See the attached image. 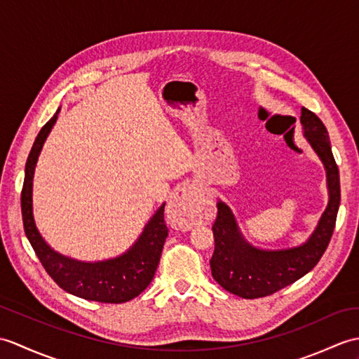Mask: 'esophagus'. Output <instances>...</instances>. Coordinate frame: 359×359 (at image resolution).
I'll use <instances>...</instances> for the list:
<instances>
[{"mask_svg":"<svg viewBox=\"0 0 359 359\" xmlns=\"http://www.w3.org/2000/svg\"><path fill=\"white\" fill-rule=\"evenodd\" d=\"M197 208L198 191L194 187L180 188L168 203V219L172 226L183 231L193 228L196 224Z\"/></svg>","mask_w":359,"mask_h":359,"instance_id":"1","label":"esophagus"}]
</instances>
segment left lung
Returning a JSON list of instances; mask_svg holds the SVG:
<instances>
[{
  "mask_svg": "<svg viewBox=\"0 0 359 359\" xmlns=\"http://www.w3.org/2000/svg\"><path fill=\"white\" fill-rule=\"evenodd\" d=\"M302 123L304 136L326 166L329 205L315 232L303 246L286 251H262L246 243L231 210L219 202L217 217L212 224L215 245L210 264L214 280L231 294L243 298L272 295L312 271L329 246L341 200L339 171L321 119L303 107Z\"/></svg>",
  "mask_w": 359,
  "mask_h": 359,
  "instance_id": "left-lung-1",
  "label": "left lung"
}]
</instances>
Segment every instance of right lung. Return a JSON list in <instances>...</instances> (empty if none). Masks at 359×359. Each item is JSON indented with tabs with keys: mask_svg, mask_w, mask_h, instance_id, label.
<instances>
[{
	"mask_svg": "<svg viewBox=\"0 0 359 359\" xmlns=\"http://www.w3.org/2000/svg\"><path fill=\"white\" fill-rule=\"evenodd\" d=\"M57 113L60 110L38 133L26 162L21 191L24 232L46 272L65 292L99 303L119 304L130 302L148 287L161 262L165 238L168 237V228L163 219L165 205L148 222L135 246L118 258L97 263H82L56 254L39 236L35 226L32 212V182L41 148L56 122Z\"/></svg>",
	"mask_w": 359,
	"mask_h": 359,
	"instance_id": "right-lung-1",
	"label": "right lung"
}]
</instances>
